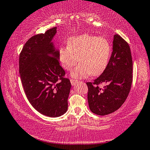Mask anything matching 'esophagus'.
<instances>
[{
    "mask_svg": "<svg viewBox=\"0 0 150 150\" xmlns=\"http://www.w3.org/2000/svg\"><path fill=\"white\" fill-rule=\"evenodd\" d=\"M70 81H71V83L73 86H74L75 84L77 83V80H73V79H70Z\"/></svg>",
    "mask_w": 150,
    "mask_h": 150,
    "instance_id": "obj_1",
    "label": "esophagus"
}]
</instances>
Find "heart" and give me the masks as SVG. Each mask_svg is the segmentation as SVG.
Masks as SVG:
<instances>
[{"mask_svg": "<svg viewBox=\"0 0 150 150\" xmlns=\"http://www.w3.org/2000/svg\"><path fill=\"white\" fill-rule=\"evenodd\" d=\"M111 53V45L107 40L84 34L70 38L67 46L59 49V59L62 66L67 71L79 61L80 64L71 75L76 79H84L91 74L98 75L104 71Z\"/></svg>", "mask_w": 150, "mask_h": 150, "instance_id": "heart-1", "label": "heart"}]
</instances>
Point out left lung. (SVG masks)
I'll list each match as a JSON object with an SVG mask.
<instances>
[{
  "label": "left lung",
  "instance_id": "obj_1",
  "mask_svg": "<svg viewBox=\"0 0 150 150\" xmlns=\"http://www.w3.org/2000/svg\"><path fill=\"white\" fill-rule=\"evenodd\" d=\"M132 83V59L130 47L119 35L113 36V51L107 67L88 86V102L92 113L105 115L125 102ZM105 83L103 88L100 83Z\"/></svg>",
  "mask_w": 150,
  "mask_h": 150
}]
</instances>
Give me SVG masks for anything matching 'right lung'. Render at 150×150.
<instances>
[{"label":"right lung","instance_id":"right-lung-1","mask_svg":"<svg viewBox=\"0 0 150 150\" xmlns=\"http://www.w3.org/2000/svg\"><path fill=\"white\" fill-rule=\"evenodd\" d=\"M57 28L33 36L27 41L19 58L21 83L29 102L42 115L58 117L67 110L71 84L64 78L59 62V50L52 40Z\"/></svg>","mask_w":150,"mask_h":150}]
</instances>
